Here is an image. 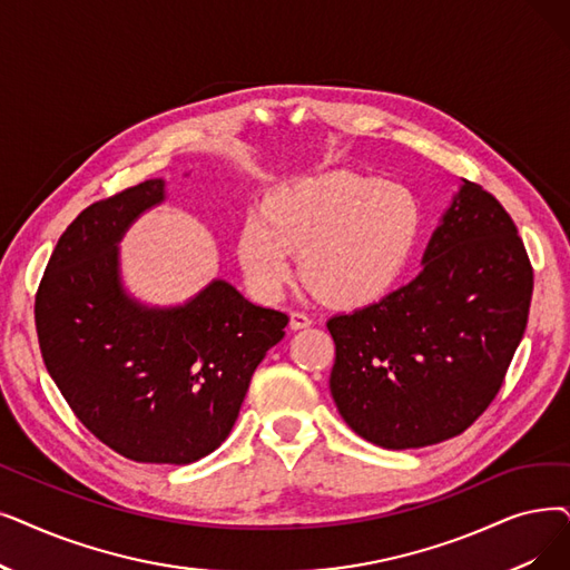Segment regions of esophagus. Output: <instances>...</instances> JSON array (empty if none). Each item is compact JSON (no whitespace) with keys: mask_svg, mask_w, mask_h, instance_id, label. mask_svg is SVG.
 Returning a JSON list of instances; mask_svg holds the SVG:
<instances>
[{"mask_svg":"<svg viewBox=\"0 0 570 570\" xmlns=\"http://www.w3.org/2000/svg\"><path fill=\"white\" fill-rule=\"evenodd\" d=\"M312 324H314V321H312V316H309V314H305V312H298V309L291 312V328H293V331L309 328Z\"/></svg>","mask_w":570,"mask_h":570,"instance_id":"obj_1","label":"esophagus"}]
</instances>
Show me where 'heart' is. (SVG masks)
I'll use <instances>...</instances> for the list:
<instances>
[{
	"label": "heart",
	"instance_id": "heart-1",
	"mask_svg": "<svg viewBox=\"0 0 570 570\" xmlns=\"http://www.w3.org/2000/svg\"><path fill=\"white\" fill-rule=\"evenodd\" d=\"M422 235V207L410 188L356 171L295 179L244 220L237 256L261 298H277L301 277L340 309L382 301L401 282Z\"/></svg>",
	"mask_w": 570,
	"mask_h": 570
}]
</instances>
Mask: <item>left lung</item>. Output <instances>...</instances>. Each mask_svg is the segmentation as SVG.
<instances>
[{
	"instance_id": "obj_1",
	"label": "left lung",
	"mask_w": 570,
	"mask_h": 570,
	"mask_svg": "<svg viewBox=\"0 0 570 570\" xmlns=\"http://www.w3.org/2000/svg\"><path fill=\"white\" fill-rule=\"evenodd\" d=\"M422 263L410 284L326 324L333 401L384 450L463 433L497 399L527 331L533 267L510 214L480 184L463 179Z\"/></svg>"
}]
</instances>
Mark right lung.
<instances>
[{
    "label": "right lung",
    "instance_id": "obj_1",
    "mask_svg": "<svg viewBox=\"0 0 570 570\" xmlns=\"http://www.w3.org/2000/svg\"><path fill=\"white\" fill-rule=\"evenodd\" d=\"M163 200L165 181L148 179L73 218L46 265L35 321L48 375L97 440L137 463L186 465L228 438L288 316L224 279L179 307L130 298L116 244Z\"/></svg>",
    "mask_w": 570,
    "mask_h": 570
}]
</instances>
